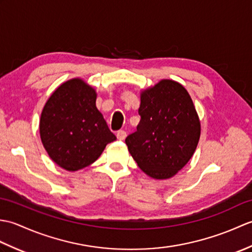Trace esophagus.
Returning a JSON list of instances; mask_svg holds the SVG:
<instances>
[{
    "mask_svg": "<svg viewBox=\"0 0 252 252\" xmlns=\"http://www.w3.org/2000/svg\"><path fill=\"white\" fill-rule=\"evenodd\" d=\"M117 137H118V140L123 141L126 137V132L125 130H119L117 132Z\"/></svg>",
    "mask_w": 252,
    "mask_h": 252,
    "instance_id": "esophagus-1",
    "label": "esophagus"
}]
</instances>
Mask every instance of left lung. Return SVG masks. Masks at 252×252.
<instances>
[{
  "label": "left lung",
  "instance_id": "8db88e82",
  "mask_svg": "<svg viewBox=\"0 0 252 252\" xmlns=\"http://www.w3.org/2000/svg\"><path fill=\"white\" fill-rule=\"evenodd\" d=\"M141 120L127 135L130 154L147 175L172 178L189 162L200 136V122L183 85L162 80L144 91L138 108Z\"/></svg>",
  "mask_w": 252,
  "mask_h": 252
}]
</instances>
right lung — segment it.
<instances>
[{"label":"right lung","mask_w":252,"mask_h":252,"mask_svg":"<svg viewBox=\"0 0 252 252\" xmlns=\"http://www.w3.org/2000/svg\"><path fill=\"white\" fill-rule=\"evenodd\" d=\"M95 91L82 80L62 84L42 111L40 135L53 161L68 171L88 167L117 140L96 108Z\"/></svg>","instance_id":"1"}]
</instances>
